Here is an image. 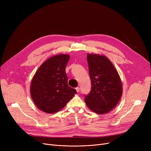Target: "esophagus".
<instances>
[{"label": "esophagus", "mask_w": 151, "mask_h": 151, "mask_svg": "<svg viewBox=\"0 0 151 151\" xmlns=\"http://www.w3.org/2000/svg\"><path fill=\"white\" fill-rule=\"evenodd\" d=\"M80 88H79V87H78V88H76V92H80Z\"/></svg>", "instance_id": "1"}]
</instances>
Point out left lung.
I'll return each instance as SVG.
<instances>
[{"mask_svg": "<svg viewBox=\"0 0 151 151\" xmlns=\"http://www.w3.org/2000/svg\"><path fill=\"white\" fill-rule=\"evenodd\" d=\"M91 90L84 101L92 111L105 114L114 108L122 94L121 79L113 63L104 55L88 54L87 57Z\"/></svg>", "mask_w": 151, "mask_h": 151, "instance_id": "obj_1", "label": "left lung"}]
</instances>
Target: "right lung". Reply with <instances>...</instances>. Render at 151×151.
I'll use <instances>...</instances> for the list:
<instances>
[{
	"label": "right lung",
	"instance_id": "1",
	"mask_svg": "<svg viewBox=\"0 0 151 151\" xmlns=\"http://www.w3.org/2000/svg\"><path fill=\"white\" fill-rule=\"evenodd\" d=\"M69 59L67 54L51 57L42 63L32 80V99L42 111L58 112L77 93L76 89L68 85L65 67Z\"/></svg>",
	"mask_w": 151,
	"mask_h": 151
}]
</instances>
